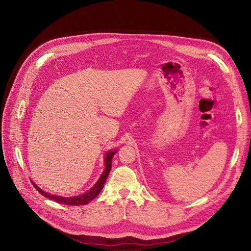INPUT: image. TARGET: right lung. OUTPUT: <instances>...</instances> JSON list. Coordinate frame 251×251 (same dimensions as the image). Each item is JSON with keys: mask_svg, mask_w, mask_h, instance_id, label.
<instances>
[{"mask_svg": "<svg viewBox=\"0 0 251 251\" xmlns=\"http://www.w3.org/2000/svg\"><path fill=\"white\" fill-rule=\"evenodd\" d=\"M116 153V151H109L105 155V159H104V164H105V169L103 171V173L101 174V176L100 177L99 181L96 183V185L92 187L89 191L81 194V195H78V196H73V197H63V196H57V195H52L50 194L46 191H43L39 189L34 183H32V185L34 186V188L41 193L43 196L47 197V199L50 200V201H54L58 203H62V204H67V205H83V204H87L89 201H91L94 199L100 194V192L101 191L102 187H103V184L107 180L109 173L111 171L112 168V159L114 154Z\"/></svg>", "mask_w": 251, "mask_h": 251, "instance_id": "add662e5", "label": "right lung"}]
</instances>
